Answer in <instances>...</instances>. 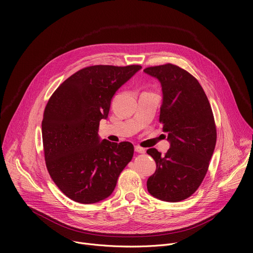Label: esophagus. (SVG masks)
Masks as SVG:
<instances>
[{
	"instance_id": "34e87169",
	"label": "esophagus",
	"mask_w": 253,
	"mask_h": 253,
	"mask_svg": "<svg viewBox=\"0 0 253 253\" xmlns=\"http://www.w3.org/2000/svg\"><path fill=\"white\" fill-rule=\"evenodd\" d=\"M134 150H135V152H136V153H139V154H144V153H145V149H143V148L139 147V145H135Z\"/></svg>"
}]
</instances>
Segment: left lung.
<instances>
[{
  "mask_svg": "<svg viewBox=\"0 0 253 253\" xmlns=\"http://www.w3.org/2000/svg\"><path fill=\"white\" fill-rule=\"evenodd\" d=\"M143 72L161 83L159 121L170 142L165 155L147 151L157 165L147 181L148 191L162 201L179 202L198 190L207 173L216 143L213 113L198 80L179 66L166 63Z\"/></svg>",
  "mask_w": 253,
  "mask_h": 253,
  "instance_id": "1",
  "label": "left lung"
}]
</instances>
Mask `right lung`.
<instances>
[{"label":"right lung","mask_w":253,"mask_h":253,"mask_svg":"<svg viewBox=\"0 0 253 253\" xmlns=\"http://www.w3.org/2000/svg\"><path fill=\"white\" fill-rule=\"evenodd\" d=\"M140 65H92L72 75L54 91L44 111L42 137L52 180L72 200L96 203L111 196L133 157V144L100 141L116 91Z\"/></svg>","instance_id":"1"}]
</instances>
